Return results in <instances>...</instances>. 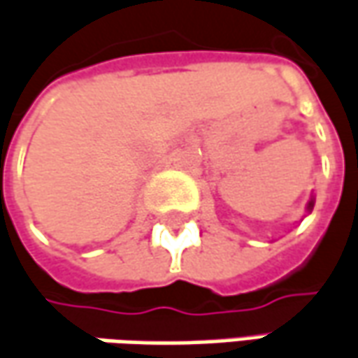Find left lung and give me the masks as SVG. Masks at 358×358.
I'll return each mask as SVG.
<instances>
[{
    "label": "left lung",
    "mask_w": 358,
    "mask_h": 358,
    "mask_svg": "<svg viewBox=\"0 0 358 358\" xmlns=\"http://www.w3.org/2000/svg\"><path fill=\"white\" fill-rule=\"evenodd\" d=\"M313 206H315V202L310 200V202H308V210H313Z\"/></svg>",
    "instance_id": "left-lung-1"
}]
</instances>
